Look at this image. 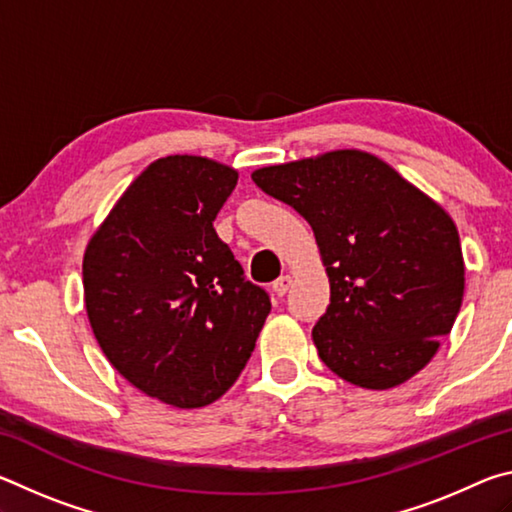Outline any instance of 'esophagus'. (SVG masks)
Masks as SVG:
<instances>
[{"label":"esophagus","mask_w":512,"mask_h":512,"mask_svg":"<svg viewBox=\"0 0 512 512\" xmlns=\"http://www.w3.org/2000/svg\"><path fill=\"white\" fill-rule=\"evenodd\" d=\"M291 275H282V277H277V280L273 282V293L277 298H282L284 293L289 291V287H291Z\"/></svg>","instance_id":"34e87169"}]
</instances>
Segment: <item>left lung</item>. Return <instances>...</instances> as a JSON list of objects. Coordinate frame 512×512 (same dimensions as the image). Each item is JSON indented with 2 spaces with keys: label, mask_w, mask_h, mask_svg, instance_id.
I'll list each match as a JSON object with an SVG mask.
<instances>
[{
  "label": "left lung",
  "mask_w": 512,
  "mask_h": 512,
  "mask_svg": "<svg viewBox=\"0 0 512 512\" xmlns=\"http://www.w3.org/2000/svg\"><path fill=\"white\" fill-rule=\"evenodd\" d=\"M253 180L316 235L329 307L311 336L325 366L372 391L427 366L463 302L452 216L391 164L357 149L273 164Z\"/></svg>",
  "instance_id": "1"
}]
</instances>
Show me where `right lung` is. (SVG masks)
<instances>
[{"label": "right lung", "instance_id": "1", "mask_svg": "<svg viewBox=\"0 0 512 512\" xmlns=\"http://www.w3.org/2000/svg\"><path fill=\"white\" fill-rule=\"evenodd\" d=\"M237 178L201 155L155 160L83 255L85 309L103 354L176 409H201L235 384L271 311L214 230Z\"/></svg>", "mask_w": 512, "mask_h": 512}]
</instances>
